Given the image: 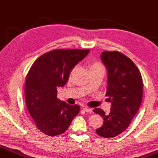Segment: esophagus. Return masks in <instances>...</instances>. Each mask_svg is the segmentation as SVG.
Segmentation results:
<instances>
[{"mask_svg": "<svg viewBox=\"0 0 158 158\" xmlns=\"http://www.w3.org/2000/svg\"><path fill=\"white\" fill-rule=\"evenodd\" d=\"M83 110L85 111V112H86V113H91L92 112V109L89 108H87V107H84Z\"/></svg>", "mask_w": 158, "mask_h": 158, "instance_id": "obj_1", "label": "esophagus"}]
</instances>
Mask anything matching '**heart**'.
<instances>
[{
	"mask_svg": "<svg viewBox=\"0 0 158 158\" xmlns=\"http://www.w3.org/2000/svg\"><path fill=\"white\" fill-rule=\"evenodd\" d=\"M102 66L100 64H99V63H94V64H92L91 65V66H90V69H97V68H102Z\"/></svg>",
	"mask_w": 158,
	"mask_h": 158,
	"instance_id": "1",
	"label": "heart"
}]
</instances>
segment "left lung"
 <instances>
[{
  "label": "left lung",
  "mask_w": 158,
  "mask_h": 158,
  "mask_svg": "<svg viewBox=\"0 0 158 158\" xmlns=\"http://www.w3.org/2000/svg\"><path fill=\"white\" fill-rule=\"evenodd\" d=\"M100 58L108 71L106 95L112 106L108 114L100 108L93 110L104 120L96 133L111 138L124 131L137 113L142 100L143 81L137 67L123 54L103 51Z\"/></svg>",
  "instance_id": "8db88e82"
}]
</instances>
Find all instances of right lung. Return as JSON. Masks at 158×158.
<instances>
[{
	"mask_svg": "<svg viewBox=\"0 0 158 158\" xmlns=\"http://www.w3.org/2000/svg\"><path fill=\"white\" fill-rule=\"evenodd\" d=\"M89 50H54L42 55L27 73L24 93L31 117L40 131L48 136L66 131L80 110L57 98V88L64 87L73 67Z\"/></svg>",
	"mask_w": 158,
	"mask_h": 158,
	"instance_id": "obj_1",
	"label": "right lung"
}]
</instances>
